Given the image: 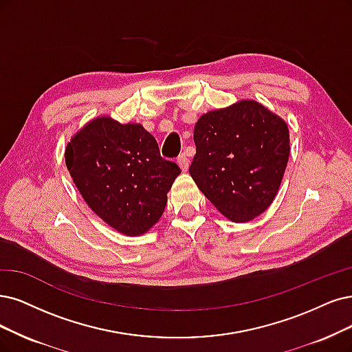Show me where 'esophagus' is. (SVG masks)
<instances>
[{"instance_id": "34e87169", "label": "esophagus", "mask_w": 352, "mask_h": 352, "mask_svg": "<svg viewBox=\"0 0 352 352\" xmlns=\"http://www.w3.org/2000/svg\"><path fill=\"white\" fill-rule=\"evenodd\" d=\"M177 164L179 165V168H181V169H183V171H187V169H188V165H190V160L187 158V155H186V153H183V155H179V156H178Z\"/></svg>"}]
</instances>
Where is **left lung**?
I'll return each instance as SVG.
<instances>
[{
    "instance_id": "8db88e82",
    "label": "left lung",
    "mask_w": 352,
    "mask_h": 352,
    "mask_svg": "<svg viewBox=\"0 0 352 352\" xmlns=\"http://www.w3.org/2000/svg\"><path fill=\"white\" fill-rule=\"evenodd\" d=\"M190 175L232 222H250L277 196L290 155L285 122L263 104L242 100L203 114L194 126Z\"/></svg>"
}]
</instances>
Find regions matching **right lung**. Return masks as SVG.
<instances>
[{"label": "right lung", "instance_id": "right-lung-1", "mask_svg": "<svg viewBox=\"0 0 352 352\" xmlns=\"http://www.w3.org/2000/svg\"><path fill=\"white\" fill-rule=\"evenodd\" d=\"M65 162L85 203L127 236L149 230L164 213L181 169L165 161L142 124L97 117L65 149Z\"/></svg>", "mask_w": 352, "mask_h": 352}]
</instances>
